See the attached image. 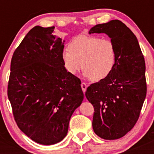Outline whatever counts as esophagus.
Instances as JSON below:
<instances>
[{"label":"esophagus","instance_id":"esophagus-1","mask_svg":"<svg viewBox=\"0 0 154 154\" xmlns=\"http://www.w3.org/2000/svg\"><path fill=\"white\" fill-rule=\"evenodd\" d=\"M81 87H82V91H83V92H85V91H86V88H87L86 83H85V82H82Z\"/></svg>","mask_w":154,"mask_h":154}]
</instances>
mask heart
Segmentation results:
<instances>
[{
	"label": "heart",
	"mask_w": 154,
	"mask_h": 154,
	"mask_svg": "<svg viewBox=\"0 0 154 154\" xmlns=\"http://www.w3.org/2000/svg\"><path fill=\"white\" fill-rule=\"evenodd\" d=\"M116 45L111 39L93 35H79L62 52L64 66L71 75L82 69L84 75L99 82L108 77L116 62Z\"/></svg>",
	"instance_id": "obj_1"
}]
</instances>
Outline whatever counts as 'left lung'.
<instances>
[{"instance_id":"8db88e82","label":"left lung","mask_w":154,"mask_h":154,"mask_svg":"<svg viewBox=\"0 0 154 154\" xmlns=\"http://www.w3.org/2000/svg\"><path fill=\"white\" fill-rule=\"evenodd\" d=\"M93 33L109 35L117 57L111 74L91 84L85 96L94 107V132L105 140H116L130 132L140 117L146 95L145 61L137 37L122 21L97 24L89 31Z\"/></svg>"}]
</instances>
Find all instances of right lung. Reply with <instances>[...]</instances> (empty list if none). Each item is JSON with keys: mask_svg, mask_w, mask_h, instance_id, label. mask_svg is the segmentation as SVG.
Returning <instances> with one entry per match:
<instances>
[{"mask_svg": "<svg viewBox=\"0 0 154 154\" xmlns=\"http://www.w3.org/2000/svg\"><path fill=\"white\" fill-rule=\"evenodd\" d=\"M55 27L35 26L13 54L8 96L19 129L43 145L60 142L84 95L81 81L64 66V41Z\"/></svg>", "mask_w": 154, "mask_h": 154, "instance_id": "right-lung-1", "label": "right lung"}]
</instances>
